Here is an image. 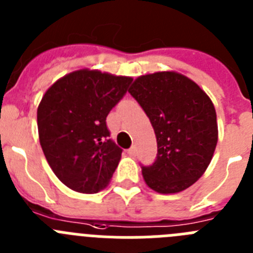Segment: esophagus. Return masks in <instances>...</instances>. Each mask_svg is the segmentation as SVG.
<instances>
[{"label": "esophagus", "instance_id": "esophagus-1", "mask_svg": "<svg viewBox=\"0 0 253 253\" xmlns=\"http://www.w3.org/2000/svg\"><path fill=\"white\" fill-rule=\"evenodd\" d=\"M135 152H137L135 147H131V148L128 149V154H130V156H135Z\"/></svg>", "mask_w": 253, "mask_h": 253}]
</instances>
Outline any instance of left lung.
I'll return each instance as SVG.
<instances>
[{
  "label": "left lung",
  "instance_id": "obj_1",
  "mask_svg": "<svg viewBox=\"0 0 253 253\" xmlns=\"http://www.w3.org/2000/svg\"><path fill=\"white\" fill-rule=\"evenodd\" d=\"M157 138V158L143 166L156 193L184 191L202 177L213 158L218 124L213 102L198 84L175 71L139 76L129 88Z\"/></svg>",
  "mask_w": 253,
  "mask_h": 253
}]
</instances>
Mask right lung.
<instances>
[{
    "label": "right lung",
    "mask_w": 253,
    "mask_h": 253,
    "mask_svg": "<svg viewBox=\"0 0 253 253\" xmlns=\"http://www.w3.org/2000/svg\"><path fill=\"white\" fill-rule=\"evenodd\" d=\"M133 78L78 69L49 87L38 106L40 146L67 187L95 194L110 182L122 148L110 139L106 116Z\"/></svg>",
    "instance_id": "right-lung-1"
}]
</instances>
